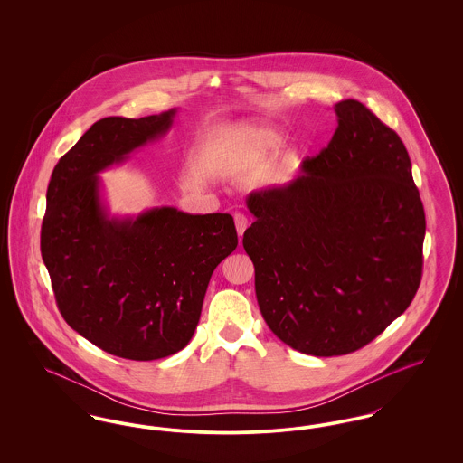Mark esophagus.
Returning a JSON list of instances; mask_svg holds the SVG:
<instances>
[{
  "instance_id": "1",
  "label": "esophagus",
  "mask_w": 463,
  "mask_h": 463,
  "mask_svg": "<svg viewBox=\"0 0 463 463\" xmlns=\"http://www.w3.org/2000/svg\"><path fill=\"white\" fill-rule=\"evenodd\" d=\"M234 223H236L238 236H242V232H244L246 227H248V219H246L242 213H236V215H234Z\"/></svg>"
}]
</instances>
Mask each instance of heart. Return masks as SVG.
I'll return each instance as SVG.
<instances>
[{"instance_id": "heart-1", "label": "heart", "mask_w": 463, "mask_h": 463, "mask_svg": "<svg viewBox=\"0 0 463 463\" xmlns=\"http://www.w3.org/2000/svg\"><path fill=\"white\" fill-rule=\"evenodd\" d=\"M281 144V135L272 128H250L242 132L236 140L229 142L223 156L234 166L246 168L260 161L267 153L274 151Z\"/></svg>"}]
</instances>
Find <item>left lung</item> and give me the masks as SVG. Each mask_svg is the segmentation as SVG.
<instances>
[{
    "label": "left lung",
    "instance_id": "8db88e82",
    "mask_svg": "<svg viewBox=\"0 0 463 463\" xmlns=\"http://www.w3.org/2000/svg\"><path fill=\"white\" fill-rule=\"evenodd\" d=\"M328 147L285 187L251 193L242 246L267 326L298 353L344 355L410 307L425 213L408 151L357 100L335 104Z\"/></svg>",
    "mask_w": 463,
    "mask_h": 463
}]
</instances>
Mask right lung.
<instances>
[{
  "label": "right lung",
  "mask_w": 463,
  "mask_h": 463,
  "mask_svg": "<svg viewBox=\"0 0 463 463\" xmlns=\"http://www.w3.org/2000/svg\"><path fill=\"white\" fill-rule=\"evenodd\" d=\"M175 109L90 127L53 168L42 257L67 325L106 353L153 361L182 351L198 326L215 267L238 246L229 213L172 206L110 219L99 172L172 127Z\"/></svg>",
  "instance_id": "add662e5"
}]
</instances>
